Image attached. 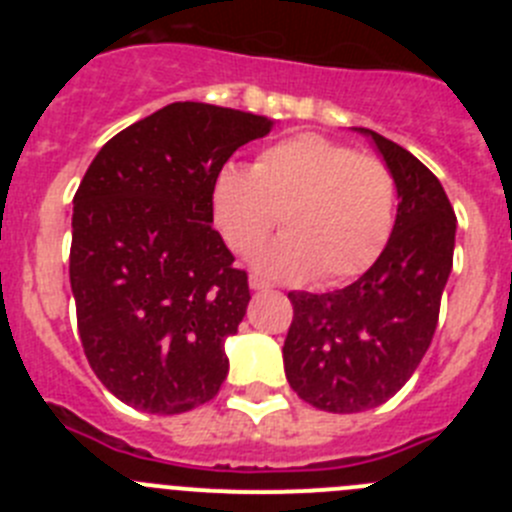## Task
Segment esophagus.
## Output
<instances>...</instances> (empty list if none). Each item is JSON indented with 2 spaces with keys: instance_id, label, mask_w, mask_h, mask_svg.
I'll return each instance as SVG.
<instances>
[{
  "instance_id": "34e87169",
  "label": "esophagus",
  "mask_w": 512,
  "mask_h": 512,
  "mask_svg": "<svg viewBox=\"0 0 512 512\" xmlns=\"http://www.w3.org/2000/svg\"><path fill=\"white\" fill-rule=\"evenodd\" d=\"M248 287H251L253 292H266V289H269V282H264V279L259 277H251L248 279Z\"/></svg>"
}]
</instances>
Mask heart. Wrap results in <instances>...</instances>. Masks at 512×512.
<instances>
[{
  "label": "heart",
  "mask_w": 512,
  "mask_h": 512,
  "mask_svg": "<svg viewBox=\"0 0 512 512\" xmlns=\"http://www.w3.org/2000/svg\"><path fill=\"white\" fill-rule=\"evenodd\" d=\"M212 223L230 251L248 253L279 225L284 235L256 251L274 279L338 284L372 264L392 230L395 179L369 153L305 133L264 148L253 169L225 164L212 179Z\"/></svg>",
  "instance_id": "1"
}]
</instances>
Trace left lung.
<instances>
[{"label": "left lung", "instance_id": "8db88e82", "mask_svg": "<svg viewBox=\"0 0 512 512\" xmlns=\"http://www.w3.org/2000/svg\"><path fill=\"white\" fill-rule=\"evenodd\" d=\"M354 130L395 179L392 235L354 284L289 292L295 318L282 348L289 387L312 408L343 415L377 408L413 377L436 333L456 241L454 207L436 176L384 135Z\"/></svg>", "mask_w": 512, "mask_h": 512}]
</instances>
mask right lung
I'll return each instance as SVG.
<instances>
[{"instance_id": "1", "label": "right lung", "mask_w": 512, "mask_h": 512, "mask_svg": "<svg viewBox=\"0 0 512 512\" xmlns=\"http://www.w3.org/2000/svg\"><path fill=\"white\" fill-rule=\"evenodd\" d=\"M274 120L174 102L107 140L74 197L71 292L99 382L143 413L205 405L228 377L246 271L212 228V179Z\"/></svg>"}]
</instances>
